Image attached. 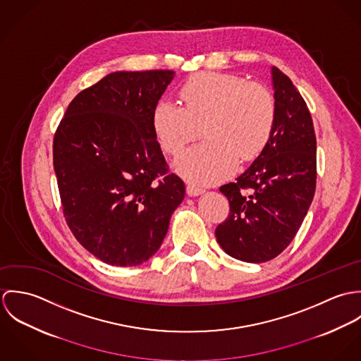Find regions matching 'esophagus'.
<instances>
[{"label": "esophagus", "instance_id": "34e87169", "mask_svg": "<svg viewBox=\"0 0 361 361\" xmlns=\"http://www.w3.org/2000/svg\"><path fill=\"white\" fill-rule=\"evenodd\" d=\"M186 193H188L189 196H192V197H196V196H200L202 193H204V190H203L202 188H197V186L189 183V185L186 186Z\"/></svg>", "mask_w": 361, "mask_h": 361}]
</instances>
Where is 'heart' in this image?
I'll return each instance as SVG.
<instances>
[{
    "mask_svg": "<svg viewBox=\"0 0 361 361\" xmlns=\"http://www.w3.org/2000/svg\"><path fill=\"white\" fill-rule=\"evenodd\" d=\"M182 105L159 100L152 114L161 150L176 155L200 136L206 143L185 152L175 168L197 183H211L231 173L236 159L257 157L268 143L276 118L272 93L256 82L222 72H202L180 87Z\"/></svg>",
    "mask_w": 361,
    "mask_h": 361,
    "instance_id": "heart-1",
    "label": "heart"
}]
</instances>
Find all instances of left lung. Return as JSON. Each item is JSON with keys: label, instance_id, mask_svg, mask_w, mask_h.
Wrapping results in <instances>:
<instances>
[{"label": "left lung", "instance_id": "obj_1", "mask_svg": "<svg viewBox=\"0 0 361 361\" xmlns=\"http://www.w3.org/2000/svg\"><path fill=\"white\" fill-rule=\"evenodd\" d=\"M276 118L261 154L236 182L219 188L229 215L215 229L231 257L265 262L296 236L314 197L317 140L307 104L292 80L271 68Z\"/></svg>", "mask_w": 361, "mask_h": 361}]
</instances>
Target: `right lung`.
Returning a JSON list of instances; mask_svg holds the SVG:
<instances>
[{"label":"right lung","mask_w":361,"mask_h":361,"mask_svg":"<svg viewBox=\"0 0 361 361\" xmlns=\"http://www.w3.org/2000/svg\"><path fill=\"white\" fill-rule=\"evenodd\" d=\"M173 76L112 72L80 92L56 128L52 158L63 216L78 242L109 265L153 257L185 197L152 125Z\"/></svg>","instance_id":"right-lung-1"}]
</instances>
